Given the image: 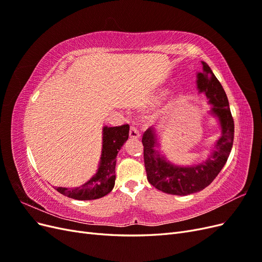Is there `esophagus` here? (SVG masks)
Instances as JSON below:
<instances>
[{
    "instance_id": "obj_1",
    "label": "esophagus",
    "mask_w": 262,
    "mask_h": 262,
    "mask_svg": "<svg viewBox=\"0 0 262 262\" xmlns=\"http://www.w3.org/2000/svg\"><path fill=\"white\" fill-rule=\"evenodd\" d=\"M129 136L132 139H139L140 138V133L139 130L136 125H131L130 126V131H129Z\"/></svg>"
}]
</instances>
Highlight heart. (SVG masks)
Returning <instances> with one entry per match:
<instances>
[{
    "mask_svg": "<svg viewBox=\"0 0 262 262\" xmlns=\"http://www.w3.org/2000/svg\"><path fill=\"white\" fill-rule=\"evenodd\" d=\"M166 95H167V91H161V92H158L155 96H153L152 98H150V100H149V106L150 107H155V106H157V105H160L161 102L163 101V99L166 97ZM171 106H172V101H169L167 105H166V107H165V109H164V113H166V112H168V110L171 108Z\"/></svg>",
    "mask_w": 262,
    "mask_h": 262,
    "instance_id": "1",
    "label": "heart"
}]
</instances>
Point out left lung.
Here are the masks:
<instances>
[{"mask_svg":"<svg viewBox=\"0 0 262 262\" xmlns=\"http://www.w3.org/2000/svg\"><path fill=\"white\" fill-rule=\"evenodd\" d=\"M198 89L204 92L213 105L212 114L217 116L222 126V137L216 142L215 150L204 163L192 167H180L169 162L155 150L156 132L147 129L142 138L144 146V165L150 185L168 194L187 195L201 191L215 179L224 167L234 141V119L229 109L227 96L212 70L202 62V73L198 74Z\"/></svg>","mask_w":262,"mask_h":262,"instance_id":"obj_1","label":"left lung"}]
</instances>
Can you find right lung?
I'll return each mask as SVG.
<instances>
[{"instance_id": "right-lung-1", "label": "right lung", "mask_w": 262, "mask_h": 262, "mask_svg": "<svg viewBox=\"0 0 262 262\" xmlns=\"http://www.w3.org/2000/svg\"><path fill=\"white\" fill-rule=\"evenodd\" d=\"M129 138V124L105 126L102 131V152L96 175L78 188H55L58 192L75 200H94L112 191L116 180V157Z\"/></svg>"}]
</instances>
